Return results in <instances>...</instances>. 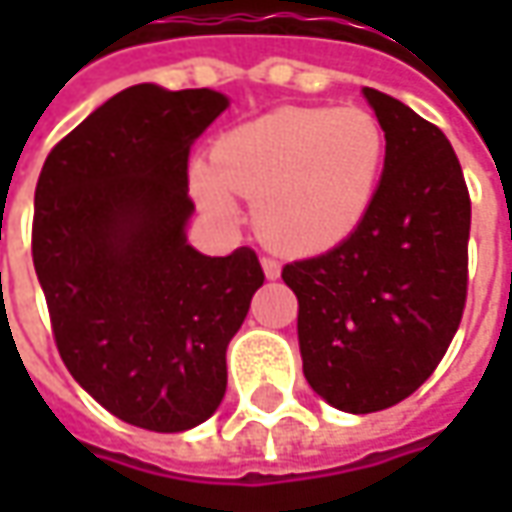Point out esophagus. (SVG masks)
Listing matches in <instances>:
<instances>
[{
    "instance_id": "esophagus-1",
    "label": "esophagus",
    "mask_w": 512,
    "mask_h": 512,
    "mask_svg": "<svg viewBox=\"0 0 512 512\" xmlns=\"http://www.w3.org/2000/svg\"><path fill=\"white\" fill-rule=\"evenodd\" d=\"M262 267H265L267 279H279V276H282V265H279L276 259H270V256L262 259Z\"/></svg>"
}]
</instances>
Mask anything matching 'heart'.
Returning a JSON list of instances; mask_svg holds the SVG:
<instances>
[{
  "instance_id": "b5f03b06",
  "label": "heart",
  "mask_w": 512,
  "mask_h": 512,
  "mask_svg": "<svg viewBox=\"0 0 512 512\" xmlns=\"http://www.w3.org/2000/svg\"><path fill=\"white\" fill-rule=\"evenodd\" d=\"M384 136L362 108H282L227 130L196 165L202 205L233 216L227 193L256 202L270 245L319 253L362 222L382 170Z\"/></svg>"
}]
</instances>
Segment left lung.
Returning <instances> with one entry per match:
<instances>
[{"label": "left lung", "mask_w": 512, "mask_h": 512, "mask_svg": "<svg viewBox=\"0 0 512 512\" xmlns=\"http://www.w3.org/2000/svg\"><path fill=\"white\" fill-rule=\"evenodd\" d=\"M384 130V173L362 222L322 256L290 262L307 384L347 413L416 393L439 367L467 302L470 193L433 122L364 88Z\"/></svg>", "instance_id": "left-lung-1"}]
</instances>
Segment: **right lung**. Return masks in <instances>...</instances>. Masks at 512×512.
I'll use <instances>...</instances> for the list:
<instances>
[{"instance_id":"obj_1","label":"right lung","mask_w":512,"mask_h":512,"mask_svg":"<svg viewBox=\"0 0 512 512\" xmlns=\"http://www.w3.org/2000/svg\"><path fill=\"white\" fill-rule=\"evenodd\" d=\"M227 108L207 88L133 85L50 150L33 267L70 376L122 422L179 433L213 416L227 342L265 282L256 250L187 245V156Z\"/></svg>"}]
</instances>
